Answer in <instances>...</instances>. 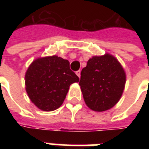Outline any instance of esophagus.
I'll use <instances>...</instances> for the list:
<instances>
[{"label":"esophagus","mask_w":149,"mask_h":149,"mask_svg":"<svg viewBox=\"0 0 149 149\" xmlns=\"http://www.w3.org/2000/svg\"><path fill=\"white\" fill-rule=\"evenodd\" d=\"M80 72H81V71L80 70H78V71H77L76 72V73H77V75L79 77V78H80Z\"/></svg>","instance_id":"1"}]
</instances>
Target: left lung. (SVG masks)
<instances>
[{
	"instance_id": "left-lung-1",
	"label": "left lung",
	"mask_w": 149,
	"mask_h": 149,
	"mask_svg": "<svg viewBox=\"0 0 149 149\" xmlns=\"http://www.w3.org/2000/svg\"><path fill=\"white\" fill-rule=\"evenodd\" d=\"M126 74L112 55L93 56L81 71L79 85L84 101L94 111H107L120 100L125 89Z\"/></svg>"
}]
</instances>
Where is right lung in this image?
<instances>
[{"label":"right lung","mask_w":149,"mask_h":149,"mask_svg":"<svg viewBox=\"0 0 149 149\" xmlns=\"http://www.w3.org/2000/svg\"><path fill=\"white\" fill-rule=\"evenodd\" d=\"M25 89L31 102L44 111L63 104L70 86L79 81L67 59L57 56L36 58L25 73Z\"/></svg>","instance_id":"right-lung-1"}]
</instances>
